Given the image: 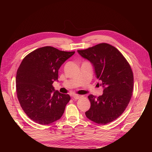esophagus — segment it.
<instances>
[{"label": "esophagus", "instance_id": "1", "mask_svg": "<svg viewBox=\"0 0 152 152\" xmlns=\"http://www.w3.org/2000/svg\"><path fill=\"white\" fill-rule=\"evenodd\" d=\"M80 98V96H79V95H77V94H75V95H73L72 96V98L73 99H79Z\"/></svg>", "mask_w": 152, "mask_h": 152}]
</instances>
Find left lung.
Listing matches in <instances>:
<instances>
[{
	"instance_id": "left-lung-1",
	"label": "left lung",
	"mask_w": 152,
	"mask_h": 152,
	"mask_svg": "<svg viewBox=\"0 0 152 152\" xmlns=\"http://www.w3.org/2000/svg\"><path fill=\"white\" fill-rule=\"evenodd\" d=\"M77 52L91 63L96 77L102 81L103 87L102 96H88L91 107L86 116L105 125L121 116L130 102L134 86L131 68L121 52L107 43Z\"/></svg>"
}]
</instances>
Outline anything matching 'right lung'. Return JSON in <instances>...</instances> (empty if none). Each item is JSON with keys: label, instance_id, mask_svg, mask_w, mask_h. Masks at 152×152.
<instances>
[{"label": "right lung", "instance_id": "1", "mask_svg": "<svg viewBox=\"0 0 152 152\" xmlns=\"http://www.w3.org/2000/svg\"><path fill=\"white\" fill-rule=\"evenodd\" d=\"M74 53L45 46L23 59L16 77L17 96L25 113L36 123L48 125L63 115L70 96L52 84L58 80L59 68Z\"/></svg>", "mask_w": 152, "mask_h": 152}]
</instances>
